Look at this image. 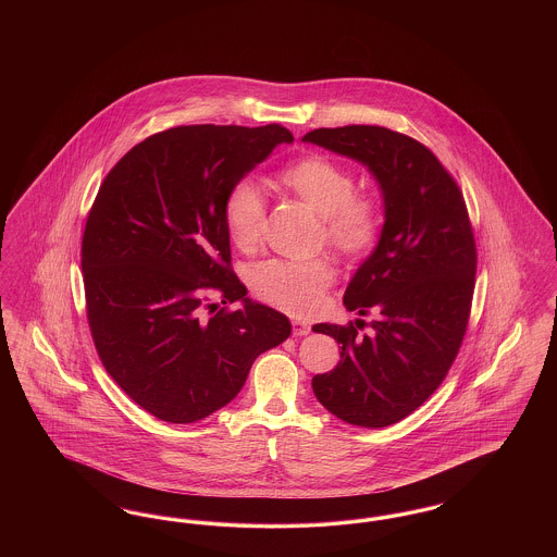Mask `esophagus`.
Instances as JSON below:
<instances>
[{
  "label": "esophagus",
  "mask_w": 557,
  "mask_h": 557,
  "mask_svg": "<svg viewBox=\"0 0 557 557\" xmlns=\"http://www.w3.org/2000/svg\"><path fill=\"white\" fill-rule=\"evenodd\" d=\"M309 332H311V327L305 321H298V319L292 321V334L294 336H307Z\"/></svg>",
  "instance_id": "34e87169"
}]
</instances>
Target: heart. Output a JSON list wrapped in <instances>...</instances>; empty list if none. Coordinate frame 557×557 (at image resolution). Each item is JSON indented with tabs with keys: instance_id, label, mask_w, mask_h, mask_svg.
<instances>
[{
	"instance_id": "1",
	"label": "heart",
	"mask_w": 557,
	"mask_h": 557,
	"mask_svg": "<svg viewBox=\"0 0 557 557\" xmlns=\"http://www.w3.org/2000/svg\"><path fill=\"white\" fill-rule=\"evenodd\" d=\"M273 186L302 202L321 219L319 244H327L345 261L368 257L382 236V207L375 196L357 189L355 173L325 154H305L273 175ZM223 225L239 252H255L263 238L265 202L259 189L239 182L223 202ZM336 271L330 259L307 263L269 261L250 277L252 292L292 315L318 311L323 294L334 284Z\"/></svg>"
}]
</instances>
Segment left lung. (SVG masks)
Listing matches in <instances>:
<instances>
[{
	"instance_id": "1",
	"label": "left lung",
	"mask_w": 557,
	"mask_h": 557,
	"mask_svg": "<svg viewBox=\"0 0 557 557\" xmlns=\"http://www.w3.org/2000/svg\"><path fill=\"white\" fill-rule=\"evenodd\" d=\"M305 141L368 164L386 221L345 292L366 323H318L341 363L313 377L319 403L346 424L384 428L413 413L443 384L463 343L476 280V239L463 194L418 139L380 125L309 132ZM370 324V335L358 330Z\"/></svg>"
}]
</instances>
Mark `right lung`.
<instances>
[{
	"label": "right lung",
	"instance_id": "1",
	"mask_svg": "<svg viewBox=\"0 0 557 557\" xmlns=\"http://www.w3.org/2000/svg\"><path fill=\"white\" fill-rule=\"evenodd\" d=\"M292 133L182 125L119 160L81 242L85 309L110 377L162 422L191 424L238 395L255 359L290 336L286 315L246 298L223 202ZM207 290L245 307L216 310Z\"/></svg>",
	"mask_w": 557,
	"mask_h": 557
}]
</instances>
